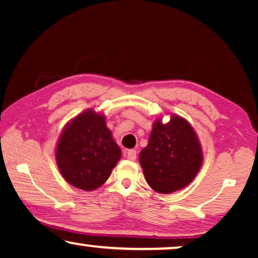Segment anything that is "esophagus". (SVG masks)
<instances>
[{
	"instance_id": "34e87169",
	"label": "esophagus",
	"mask_w": 258,
	"mask_h": 258,
	"mask_svg": "<svg viewBox=\"0 0 258 258\" xmlns=\"http://www.w3.org/2000/svg\"><path fill=\"white\" fill-rule=\"evenodd\" d=\"M124 154H125V157L128 158V160H130V161H135L136 160V155H137L136 150H134V149L126 150Z\"/></svg>"
}]
</instances>
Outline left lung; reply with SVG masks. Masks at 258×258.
Segmentation results:
<instances>
[{"instance_id": "8db88e82", "label": "left lung", "mask_w": 258, "mask_h": 258, "mask_svg": "<svg viewBox=\"0 0 258 258\" xmlns=\"http://www.w3.org/2000/svg\"><path fill=\"white\" fill-rule=\"evenodd\" d=\"M203 162L195 130L183 117L155 121L148 146L140 154L146 181L155 191L170 194L192 182Z\"/></svg>"}]
</instances>
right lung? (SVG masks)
Returning a JSON list of instances; mask_svg holds the SVG:
<instances>
[{
	"instance_id": "obj_1",
	"label": "right lung",
	"mask_w": 258,
	"mask_h": 258,
	"mask_svg": "<svg viewBox=\"0 0 258 258\" xmlns=\"http://www.w3.org/2000/svg\"><path fill=\"white\" fill-rule=\"evenodd\" d=\"M121 158V149L105 125L104 115L91 109L66 125L56 147V162L63 178L90 191L107 181Z\"/></svg>"
}]
</instances>
